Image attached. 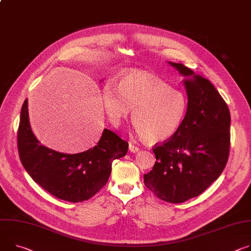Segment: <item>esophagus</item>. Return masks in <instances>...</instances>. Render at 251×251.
<instances>
[{"instance_id": "obj_1", "label": "esophagus", "mask_w": 251, "mask_h": 251, "mask_svg": "<svg viewBox=\"0 0 251 251\" xmlns=\"http://www.w3.org/2000/svg\"><path fill=\"white\" fill-rule=\"evenodd\" d=\"M129 150H130L131 152H138V151H139V147H138L137 145H134V144L130 143V144H129Z\"/></svg>"}]
</instances>
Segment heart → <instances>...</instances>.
Wrapping results in <instances>:
<instances>
[{
	"label": "heart",
	"instance_id": "obj_1",
	"mask_svg": "<svg viewBox=\"0 0 251 251\" xmlns=\"http://www.w3.org/2000/svg\"><path fill=\"white\" fill-rule=\"evenodd\" d=\"M103 104L110 121L119 125L133 110L136 131L148 144L162 143L178 132L188 109L186 96L146 72L123 76L118 88L107 84Z\"/></svg>",
	"mask_w": 251,
	"mask_h": 251
}]
</instances>
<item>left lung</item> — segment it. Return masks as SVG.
<instances>
[{"mask_svg": "<svg viewBox=\"0 0 251 251\" xmlns=\"http://www.w3.org/2000/svg\"><path fill=\"white\" fill-rule=\"evenodd\" d=\"M170 65L183 76L188 109L178 132L155 144L152 170L144 184L158 198L181 203L201 194L224 170L230 148V112L209 80L185 67Z\"/></svg>", "mask_w": 251, "mask_h": 251, "instance_id": "obj_1", "label": "left lung"}]
</instances>
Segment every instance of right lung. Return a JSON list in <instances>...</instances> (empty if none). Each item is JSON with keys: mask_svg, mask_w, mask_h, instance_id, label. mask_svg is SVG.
Returning a JSON list of instances; mask_svg holds the SVG:
<instances>
[{"mask_svg": "<svg viewBox=\"0 0 251 251\" xmlns=\"http://www.w3.org/2000/svg\"><path fill=\"white\" fill-rule=\"evenodd\" d=\"M20 160L42 188L70 202H82L103 188L111 174L112 162L126 155L128 142L105 129L96 146L78 154H65L42 145L32 132L28 101L21 110L18 129Z\"/></svg>", "mask_w": 251, "mask_h": 251, "instance_id": "add662e5", "label": "right lung"}]
</instances>
